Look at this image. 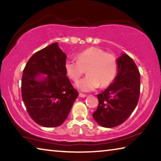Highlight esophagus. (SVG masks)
Returning a JSON list of instances; mask_svg holds the SVG:
<instances>
[{
  "label": "esophagus",
  "instance_id": "1",
  "mask_svg": "<svg viewBox=\"0 0 161 161\" xmlns=\"http://www.w3.org/2000/svg\"><path fill=\"white\" fill-rule=\"evenodd\" d=\"M79 96H80L81 98H84V97H86V95L84 94H82V93H80V94H79Z\"/></svg>",
  "mask_w": 161,
  "mask_h": 161
}]
</instances>
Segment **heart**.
Segmentation results:
<instances>
[{
	"mask_svg": "<svg viewBox=\"0 0 161 161\" xmlns=\"http://www.w3.org/2000/svg\"><path fill=\"white\" fill-rule=\"evenodd\" d=\"M117 60L113 54L102 49L90 47L77 55V61L67 59L64 63L67 75L77 81L86 69L87 76L77 81L76 86L81 92H90L112 82L117 73Z\"/></svg>",
	"mask_w": 161,
	"mask_h": 161,
	"instance_id": "obj_1",
	"label": "heart"
}]
</instances>
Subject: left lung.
<instances>
[{
    "mask_svg": "<svg viewBox=\"0 0 161 161\" xmlns=\"http://www.w3.org/2000/svg\"><path fill=\"white\" fill-rule=\"evenodd\" d=\"M117 60V75L113 82L97 94L99 105L92 116L99 126L114 128L123 124L137 106L140 96V73L128 54Z\"/></svg>",
    "mask_w": 161,
    "mask_h": 161,
    "instance_id": "obj_1",
    "label": "left lung"
}]
</instances>
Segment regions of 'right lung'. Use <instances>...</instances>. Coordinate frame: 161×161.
Here are the masks:
<instances>
[{
    "label": "right lung",
    "instance_id": "obj_1",
    "mask_svg": "<svg viewBox=\"0 0 161 161\" xmlns=\"http://www.w3.org/2000/svg\"><path fill=\"white\" fill-rule=\"evenodd\" d=\"M66 58L58 43L54 42L35 53L24 68L22 99L30 116L40 126L62 125L78 97L66 76Z\"/></svg>",
    "mask_w": 161,
    "mask_h": 161
}]
</instances>
